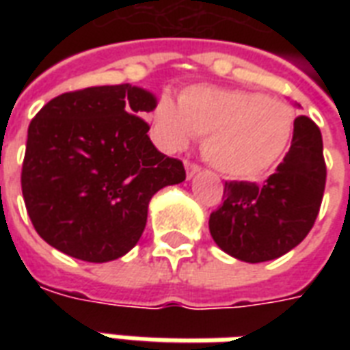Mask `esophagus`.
Returning a JSON list of instances; mask_svg holds the SVG:
<instances>
[{
	"instance_id": "34e87169",
	"label": "esophagus",
	"mask_w": 350,
	"mask_h": 350,
	"mask_svg": "<svg viewBox=\"0 0 350 350\" xmlns=\"http://www.w3.org/2000/svg\"><path fill=\"white\" fill-rule=\"evenodd\" d=\"M185 169H187V178H192V176L196 174V172H200V165L192 163V161H189V159H187Z\"/></svg>"
}]
</instances>
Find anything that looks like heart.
<instances>
[{"instance_id":"obj_1","label":"heart","mask_w":350,"mask_h":350,"mask_svg":"<svg viewBox=\"0 0 350 350\" xmlns=\"http://www.w3.org/2000/svg\"><path fill=\"white\" fill-rule=\"evenodd\" d=\"M154 136L165 150H180L203 137V156L229 178L265 174L283 158L294 132V109L260 92L191 85L178 105L159 98L152 111Z\"/></svg>"}]
</instances>
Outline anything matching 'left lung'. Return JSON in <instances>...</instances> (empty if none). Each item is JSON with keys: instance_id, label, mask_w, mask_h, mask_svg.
<instances>
[{"instance_id": "obj_1", "label": "left lung", "mask_w": 350, "mask_h": 350, "mask_svg": "<svg viewBox=\"0 0 350 350\" xmlns=\"http://www.w3.org/2000/svg\"><path fill=\"white\" fill-rule=\"evenodd\" d=\"M325 180L320 129L310 118L298 116L288 152L263 185L225 181L224 203L208 219L211 236L219 249L241 261L280 258L312 229Z\"/></svg>"}]
</instances>
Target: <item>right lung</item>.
Returning <instances> with one entry per match:
<instances>
[{
  "label": "right lung",
  "mask_w": 350,
  "mask_h": 350,
  "mask_svg": "<svg viewBox=\"0 0 350 350\" xmlns=\"http://www.w3.org/2000/svg\"><path fill=\"white\" fill-rule=\"evenodd\" d=\"M150 92L103 85L56 96L29 125L21 191L36 232L92 263L126 254L142 238L150 198L185 180L181 159L147 136Z\"/></svg>",
  "instance_id": "add662e5"
}]
</instances>
